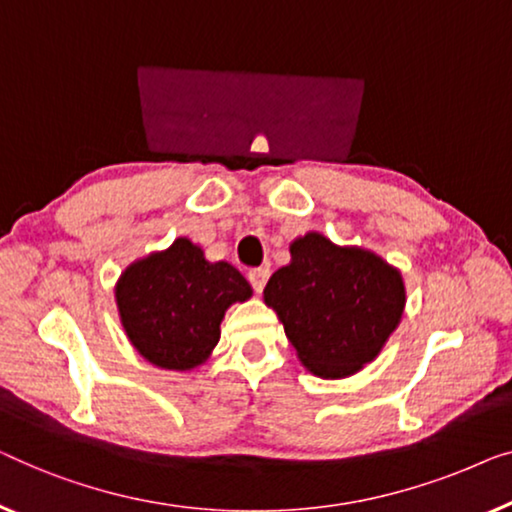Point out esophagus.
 I'll list each match as a JSON object with an SVG mask.
<instances>
[{
  "label": "esophagus",
  "instance_id": "obj_1",
  "mask_svg": "<svg viewBox=\"0 0 512 512\" xmlns=\"http://www.w3.org/2000/svg\"><path fill=\"white\" fill-rule=\"evenodd\" d=\"M248 280H250V285H253V290L259 294L264 290L266 280H269V269H264V266H259V269H250Z\"/></svg>",
  "mask_w": 512,
  "mask_h": 512
}]
</instances>
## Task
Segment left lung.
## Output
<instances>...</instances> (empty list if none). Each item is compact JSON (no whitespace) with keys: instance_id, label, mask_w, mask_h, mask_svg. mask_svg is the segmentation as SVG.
I'll return each mask as SVG.
<instances>
[{"instance_id":"1","label":"left lung","mask_w":512,"mask_h":512,"mask_svg":"<svg viewBox=\"0 0 512 512\" xmlns=\"http://www.w3.org/2000/svg\"><path fill=\"white\" fill-rule=\"evenodd\" d=\"M290 257L266 283L264 304L313 376H355L399 327L406 308L401 271L373 250L336 246L320 232L297 236Z\"/></svg>"}]
</instances>
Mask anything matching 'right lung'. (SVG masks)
<instances>
[{
    "label": "right lung",
    "instance_id": "right-lung-1",
    "mask_svg": "<svg viewBox=\"0 0 512 512\" xmlns=\"http://www.w3.org/2000/svg\"><path fill=\"white\" fill-rule=\"evenodd\" d=\"M113 292L129 343L146 362L167 371L206 364L227 308L253 297L236 266L208 262L204 248L187 236L134 259Z\"/></svg>",
    "mask_w": 512,
    "mask_h": 512
}]
</instances>
